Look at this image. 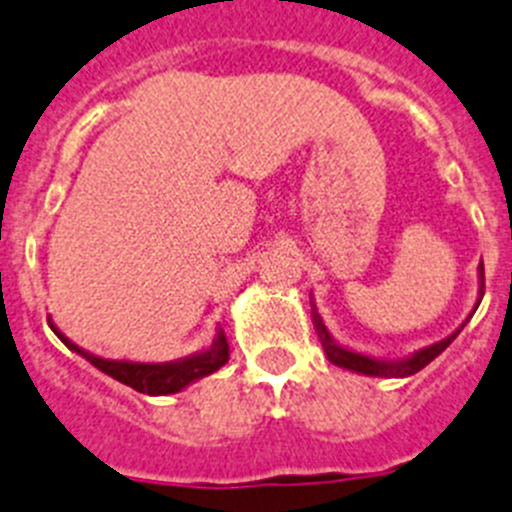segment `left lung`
Here are the masks:
<instances>
[{"label": "left lung", "instance_id": "1", "mask_svg": "<svg viewBox=\"0 0 512 512\" xmlns=\"http://www.w3.org/2000/svg\"><path fill=\"white\" fill-rule=\"evenodd\" d=\"M482 296H484V265H479L477 306H479V301H482ZM311 317H314V327H317L319 342H322V348H324V353H327V358H330V363H335V366H340V368H348V371H353V373H363V376H381V379H404V376H412V373L422 371V368L428 366L430 361H435V358H438V355H441L443 350H446L448 345L456 340V335H459V332L466 327V322H464L459 330L453 332V335H448L446 340L433 342V345H428V348L415 350V353L407 355V358L384 361V358H373V355L358 353V350H350V348H345V345H340V342L330 335V330L324 327L322 317L317 314V306H314V301H311Z\"/></svg>", "mask_w": 512, "mask_h": 512}]
</instances>
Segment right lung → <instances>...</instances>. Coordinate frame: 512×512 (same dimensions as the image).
Masks as SVG:
<instances>
[{
    "instance_id": "obj_1",
    "label": "right lung",
    "mask_w": 512,
    "mask_h": 512,
    "mask_svg": "<svg viewBox=\"0 0 512 512\" xmlns=\"http://www.w3.org/2000/svg\"><path fill=\"white\" fill-rule=\"evenodd\" d=\"M51 330L59 335L66 348L82 355L84 361H90L92 366L100 368L102 373H108L110 379L121 381V384L131 386V389L149 394V397H164V394H175L190 386L193 381L211 376L213 371H219L226 361H229V342H226L224 330H216L213 342L208 348L198 350L193 355H185L180 361H167V363H136V361H110V358H100V355L87 353L79 348L77 342H71L64 332L51 322Z\"/></svg>"
}]
</instances>
